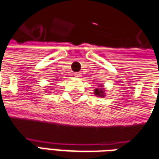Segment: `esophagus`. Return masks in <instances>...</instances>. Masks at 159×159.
Returning <instances> with one entry per match:
<instances>
[{
	"mask_svg": "<svg viewBox=\"0 0 159 159\" xmlns=\"http://www.w3.org/2000/svg\"><path fill=\"white\" fill-rule=\"evenodd\" d=\"M74 75L75 77H80V76H81V74H80V73H75Z\"/></svg>",
	"mask_w": 159,
	"mask_h": 159,
	"instance_id": "34e87169",
	"label": "esophagus"
}]
</instances>
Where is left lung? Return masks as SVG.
Here are the masks:
<instances>
[{
  "mask_svg": "<svg viewBox=\"0 0 159 159\" xmlns=\"http://www.w3.org/2000/svg\"><path fill=\"white\" fill-rule=\"evenodd\" d=\"M94 94H95V96L97 97H103L106 96V93H105V88H104V86L102 84L98 85V87L96 88L95 90H94Z\"/></svg>",
  "mask_w": 159,
  "mask_h": 159,
  "instance_id": "1",
  "label": "left lung"
}]
</instances>
